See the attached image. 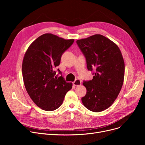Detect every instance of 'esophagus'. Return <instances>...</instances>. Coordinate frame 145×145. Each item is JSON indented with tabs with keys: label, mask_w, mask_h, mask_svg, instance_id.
Segmentation results:
<instances>
[{
	"label": "esophagus",
	"mask_w": 145,
	"mask_h": 145,
	"mask_svg": "<svg viewBox=\"0 0 145 145\" xmlns=\"http://www.w3.org/2000/svg\"><path fill=\"white\" fill-rule=\"evenodd\" d=\"M81 81L79 79H76L73 82V85L75 86H79L81 85Z\"/></svg>",
	"instance_id": "esophagus-1"
}]
</instances>
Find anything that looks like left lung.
<instances>
[{
    "label": "left lung",
    "instance_id": "1",
    "mask_svg": "<svg viewBox=\"0 0 145 145\" xmlns=\"http://www.w3.org/2000/svg\"><path fill=\"white\" fill-rule=\"evenodd\" d=\"M93 79L83 81L86 94L82 102L90 111L99 112L113 104L122 87L125 63L118 46L101 35L78 40Z\"/></svg>",
    "mask_w": 145,
    "mask_h": 145
}]
</instances>
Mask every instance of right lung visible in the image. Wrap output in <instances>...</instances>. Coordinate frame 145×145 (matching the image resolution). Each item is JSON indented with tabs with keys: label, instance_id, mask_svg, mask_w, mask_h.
I'll return each mask as SVG.
<instances>
[{
	"label": "right lung",
	"instance_id": "1",
	"mask_svg": "<svg viewBox=\"0 0 145 145\" xmlns=\"http://www.w3.org/2000/svg\"><path fill=\"white\" fill-rule=\"evenodd\" d=\"M74 39L65 40L56 35L46 33L39 36L28 48L22 63V74L27 92L33 102L41 109L53 111L62 104L65 96L72 89L62 72L55 68L63 53Z\"/></svg>",
	"mask_w": 145,
	"mask_h": 145
}]
</instances>
